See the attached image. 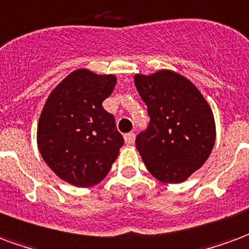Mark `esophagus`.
<instances>
[{"label": "esophagus", "instance_id": "obj_1", "mask_svg": "<svg viewBox=\"0 0 249 249\" xmlns=\"http://www.w3.org/2000/svg\"><path fill=\"white\" fill-rule=\"evenodd\" d=\"M124 142L126 144H132V143L135 142V134L134 132H128L124 135Z\"/></svg>", "mask_w": 249, "mask_h": 249}]
</instances>
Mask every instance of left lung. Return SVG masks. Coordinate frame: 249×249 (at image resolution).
Segmentation results:
<instances>
[{
  "label": "left lung",
  "mask_w": 249,
  "mask_h": 249,
  "mask_svg": "<svg viewBox=\"0 0 249 249\" xmlns=\"http://www.w3.org/2000/svg\"><path fill=\"white\" fill-rule=\"evenodd\" d=\"M134 82L150 115L147 130L135 141L143 163L160 182H184L215 144L211 107L190 79L171 70L135 74Z\"/></svg>",
  "instance_id": "left-lung-1"
}]
</instances>
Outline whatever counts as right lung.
Instances as JSON below:
<instances>
[{"mask_svg":"<svg viewBox=\"0 0 249 249\" xmlns=\"http://www.w3.org/2000/svg\"><path fill=\"white\" fill-rule=\"evenodd\" d=\"M115 85L112 74L78 69L45 102L37 127L38 150L52 171L69 184L95 186L119 155L123 137L102 106Z\"/></svg>","mask_w":249,"mask_h":249,"instance_id":"right-lung-1","label":"right lung"}]
</instances>
